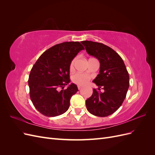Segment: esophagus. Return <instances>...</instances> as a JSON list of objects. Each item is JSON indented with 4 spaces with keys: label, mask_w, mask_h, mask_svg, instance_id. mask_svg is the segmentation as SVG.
Segmentation results:
<instances>
[{
    "label": "esophagus",
    "mask_w": 155,
    "mask_h": 155,
    "mask_svg": "<svg viewBox=\"0 0 155 155\" xmlns=\"http://www.w3.org/2000/svg\"><path fill=\"white\" fill-rule=\"evenodd\" d=\"M81 86H78V90H81Z\"/></svg>",
    "instance_id": "esophagus-1"
}]
</instances>
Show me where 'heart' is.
I'll return each instance as SVG.
<instances>
[{
    "label": "heart",
    "mask_w": 155,
    "mask_h": 155,
    "mask_svg": "<svg viewBox=\"0 0 155 155\" xmlns=\"http://www.w3.org/2000/svg\"><path fill=\"white\" fill-rule=\"evenodd\" d=\"M76 61V58L72 59L70 64V69L72 70L74 68V63ZM91 77L87 74L83 73H76L72 76V81L79 86H84L90 80Z\"/></svg>",
    "instance_id": "b5f03b06"
}]
</instances>
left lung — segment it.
Here are the masks:
<instances>
[{
	"mask_svg": "<svg viewBox=\"0 0 155 155\" xmlns=\"http://www.w3.org/2000/svg\"><path fill=\"white\" fill-rule=\"evenodd\" d=\"M87 53L100 63V74L93 82L98 86L86 100L91 114L100 117L108 116L118 110L126 97L129 87V76L123 59L118 53L104 44L83 41ZM104 91L101 92L100 88Z\"/></svg>",
	"mask_w": 155,
	"mask_h": 155,
	"instance_id": "1",
	"label": "left lung"
}]
</instances>
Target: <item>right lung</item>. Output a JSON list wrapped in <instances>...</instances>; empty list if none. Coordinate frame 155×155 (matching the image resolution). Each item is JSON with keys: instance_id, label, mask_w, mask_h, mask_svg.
<instances>
[{"instance_id": "obj_1", "label": "right lung", "mask_w": 155, "mask_h": 155, "mask_svg": "<svg viewBox=\"0 0 155 155\" xmlns=\"http://www.w3.org/2000/svg\"><path fill=\"white\" fill-rule=\"evenodd\" d=\"M84 49L78 41L55 45L46 50L33 66L28 79L30 96L42 114L54 117L68 109L70 98L78 89L74 83L63 88L70 82V63Z\"/></svg>"}]
</instances>
